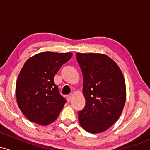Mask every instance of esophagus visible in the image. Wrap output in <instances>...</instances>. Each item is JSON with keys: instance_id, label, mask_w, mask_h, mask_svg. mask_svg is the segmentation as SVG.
I'll list each match as a JSON object with an SVG mask.
<instances>
[{"instance_id": "esophagus-1", "label": "esophagus", "mask_w": 150, "mask_h": 150, "mask_svg": "<svg viewBox=\"0 0 150 150\" xmlns=\"http://www.w3.org/2000/svg\"><path fill=\"white\" fill-rule=\"evenodd\" d=\"M71 97H72L71 94H68V95L66 96V99L68 102H70V101H71Z\"/></svg>"}]
</instances>
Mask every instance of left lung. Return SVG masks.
Instances as JSON below:
<instances>
[{
	"instance_id": "obj_1",
	"label": "left lung",
	"mask_w": 150,
	"mask_h": 150,
	"mask_svg": "<svg viewBox=\"0 0 150 150\" xmlns=\"http://www.w3.org/2000/svg\"><path fill=\"white\" fill-rule=\"evenodd\" d=\"M83 75L85 106L78 111L80 124L86 131L99 133L111 127L124 107V77L117 64L101 53H76Z\"/></svg>"
}]
</instances>
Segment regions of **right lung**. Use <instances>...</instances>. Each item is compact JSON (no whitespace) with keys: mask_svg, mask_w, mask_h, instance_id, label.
<instances>
[{"mask_svg":"<svg viewBox=\"0 0 150 150\" xmlns=\"http://www.w3.org/2000/svg\"><path fill=\"white\" fill-rule=\"evenodd\" d=\"M72 56L71 53H40L22 67L16 83L17 102L31 122L46 125L58 118L66 100L53 78Z\"/></svg>","mask_w":150,"mask_h":150,"instance_id":"obj_1","label":"right lung"}]
</instances>
